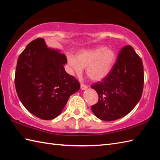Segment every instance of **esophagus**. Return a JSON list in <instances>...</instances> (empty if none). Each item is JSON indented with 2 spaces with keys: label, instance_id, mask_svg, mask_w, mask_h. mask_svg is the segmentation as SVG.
<instances>
[{
  "label": "esophagus",
  "instance_id": "1",
  "mask_svg": "<svg viewBox=\"0 0 160 160\" xmlns=\"http://www.w3.org/2000/svg\"><path fill=\"white\" fill-rule=\"evenodd\" d=\"M80 88H81V89H82V90H85V89H87L88 87H87V85H85V84H81Z\"/></svg>",
  "mask_w": 160,
  "mask_h": 160
}]
</instances>
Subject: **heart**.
<instances>
[{"label": "heart", "mask_w": 160, "mask_h": 160, "mask_svg": "<svg viewBox=\"0 0 160 160\" xmlns=\"http://www.w3.org/2000/svg\"><path fill=\"white\" fill-rule=\"evenodd\" d=\"M115 60V51L104 46L81 50L76 57L68 56L71 73L80 76L83 69L86 68L87 75L93 81H100L106 78L111 72Z\"/></svg>", "instance_id": "heart-1"}]
</instances>
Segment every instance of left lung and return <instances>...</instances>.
<instances>
[{"instance_id": "8db88e82", "label": "left lung", "mask_w": 160, "mask_h": 160, "mask_svg": "<svg viewBox=\"0 0 160 160\" xmlns=\"http://www.w3.org/2000/svg\"><path fill=\"white\" fill-rule=\"evenodd\" d=\"M144 87L142 59L131 45L122 48L108 76L91 86L98 102L91 107L97 118L113 121L131 112L140 101Z\"/></svg>"}]
</instances>
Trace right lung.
Masks as SVG:
<instances>
[{
    "label": "right lung",
    "instance_id": "obj_1",
    "mask_svg": "<svg viewBox=\"0 0 160 160\" xmlns=\"http://www.w3.org/2000/svg\"><path fill=\"white\" fill-rule=\"evenodd\" d=\"M67 57L47 46L43 38L29 42L20 54L15 87L26 109L37 118L49 120L61 113L69 97L80 84L64 68Z\"/></svg>",
    "mask_w": 160,
    "mask_h": 160
}]
</instances>
